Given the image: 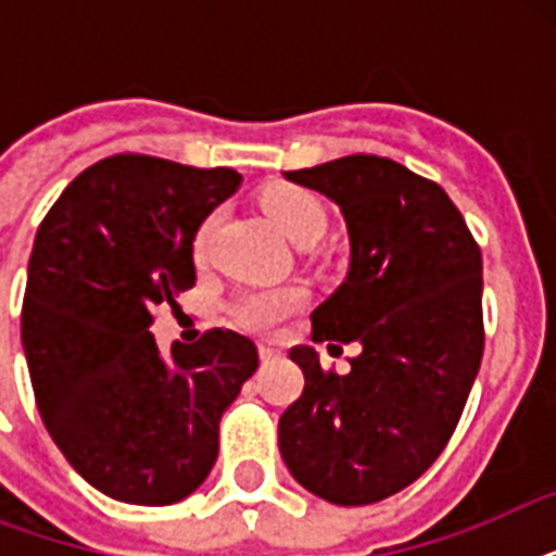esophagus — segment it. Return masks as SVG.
<instances>
[{"label": "esophagus", "mask_w": 556, "mask_h": 556, "mask_svg": "<svg viewBox=\"0 0 556 556\" xmlns=\"http://www.w3.org/2000/svg\"><path fill=\"white\" fill-rule=\"evenodd\" d=\"M260 357H262V364H268V361H277L279 349L268 346V343H260Z\"/></svg>", "instance_id": "obj_1"}]
</instances>
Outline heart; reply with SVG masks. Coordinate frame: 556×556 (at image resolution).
Masks as SVG:
<instances>
[{"label": "heart", "instance_id": "1", "mask_svg": "<svg viewBox=\"0 0 556 556\" xmlns=\"http://www.w3.org/2000/svg\"><path fill=\"white\" fill-rule=\"evenodd\" d=\"M262 207L268 210L274 225L291 239L294 244H314L326 233L329 216H326V204H323L312 190L305 187H270L262 195ZM216 227V213H210L201 227L195 230L192 239V251L195 256L204 253L207 239ZM303 303V291L296 288H256V291H244L227 305V317L244 331H256V334H270L277 331L282 323L296 312V305Z\"/></svg>", "mask_w": 556, "mask_h": 556}]
</instances>
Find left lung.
<instances>
[{
	"instance_id": "8db88e82",
	"label": "left lung",
	"mask_w": 556,
	"mask_h": 556,
	"mask_svg": "<svg viewBox=\"0 0 556 556\" xmlns=\"http://www.w3.org/2000/svg\"><path fill=\"white\" fill-rule=\"evenodd\" d=\"M288 181L346 218V282L314 308L312 340L361 343L352 371L291 349L303 395L279 418V453L305 491L371 505L447 447L484 352L482 251L435 181L378 155H346ZM340 349V346H338Z\"/></svg>"
}]
</instances>
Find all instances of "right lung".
<instances>
[{
	"label": "right lung",
	"instance_id": "obj_1",
	"mask_svg": "<svg viewBox=\"0 0 556 556\" xmlns=\"http://www.w3.org/2000/svg\"><path fill=\"white\" fill-rule=\"evenodd\" d=\"M236 169L112 155L60 192L34 239L22 349L46 430L117 502L173 505L216 465L218 421L251 378L253 340L210 329L167 357L152 312L195 286L192 239Z\"/></svg>",
	"mask_w": 556,
	"mask_h": 556
}]
</instances>
